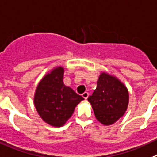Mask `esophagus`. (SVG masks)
<instances>
[{
	"label": "esophagus",
	"instance_id": "esophagus-1",
	"mask_svg": "<svg viewBox=\"0 0 157 157\" xmlns=\"http://www.w3.org/2000/svg\"><path fill=\"white\" fill-rule=\"evenodd\" d=\"M88 95H89V94H88V92H87V91H85V92H84L83 94H82V96L84 97V98L85 100L87 99V97H88Z\"/></svg>",
	"mask_w": 157,
	"mask_h": 157
}]
</instances>
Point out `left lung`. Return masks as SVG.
Masks as SVG:
<instances>
[{"mask_svg":"<svg viewBox=\"0 0 157 157\" xmlns=\"http://www.w3.org/2000/svg\"><path fill=\"white\" fill-rule=\"evenodd\" d=\"M128 91L116 77L102 73L97 81V87L87 98L98 121L111 125L122 117L128 105Z\"/></svg>","mask_w":157,"mask_h":157,"instance_id":"left-lung-1","label":"left lung"}]
</instances>
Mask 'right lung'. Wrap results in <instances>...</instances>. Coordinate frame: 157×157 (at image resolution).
<instances>
[{"mask_svg": "<svg viewBox=\"0 0 157 157\" xmlns=\"http://www.w3.org/2000/svg\"><path fill=\"white\" fill-rule=\"evenodd\" d=\"M64 69L58 67L47 74L36 87L34 104L42 119L54 127H61L73 115L84 98L63 84Z\"/></svg>", "mask_w": 157, "mask_h": 157, "instance_id": "add662e5", "label": "right lung"}]
</instances>
